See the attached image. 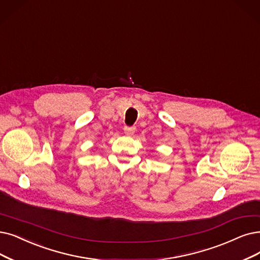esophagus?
Listing matches in <instances>:
<instances>
[{"instance_id": "34e87169", "label": "esophagus", "mask_w": 260, "mask_h": 260, "mask_svg": "<svg viewBox=\"0 0 260 260\" xmlns=\"http://www.w3.org/2000/svg\"><path fill=\"white\" fill-rule=\"evenodd\" d=\"M123 131L126 134H128V136H132V134L136 132V128L134 127H128V126H124L123 127Z\"/></svg>"}]
</instances>
